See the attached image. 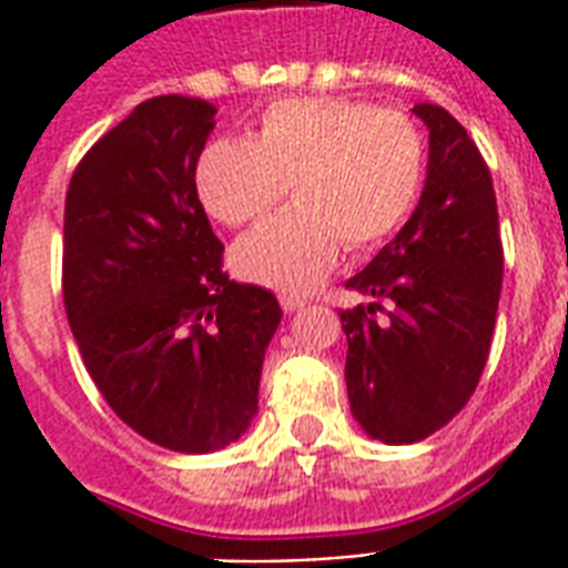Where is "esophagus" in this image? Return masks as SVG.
<instances>
[{
  "label": "esophagus",
  "mask_w": 568,
  "mask_h": 568,
  "mask_svg": "<svg viewBox=\"0 0 568 568\" xmlns=\"http://www.w3.org/2000/svg\"><path fill=\"white\" fill-rule=\"evenodd\" d=\"M280 303H283L285 313H301L303 306H306V301H301V297H294V294H283V297H280Z\"/></svg>",
  "instance_id": "34e87169"
}]
</instances>
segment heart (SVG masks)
<instances>
[{
	"mask_svg": "<svg viewBox=\"0 0 568 568\" xmlns=\"http://www.w3.org/2000/svg\"><path fill=\"white\" fill-rule=\"evenodd\" d=\"M426 140L417 121L342 98L271 103L255 140L223 136L202 151L196 193L226 226L255 223L288 193V211L232 250V267L276 292H310L339 262L393 235L417 205Z\"/></svg>",
	"mask_w": 568,
	"mask_h": 568,
	"instance_id": "1",
	"label": "heart"
}]
</instances>
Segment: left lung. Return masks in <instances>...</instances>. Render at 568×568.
<instances>
[{
  "label": "left lung",
  "mask_w": 568,
  "mask_h": 568,
  "mask_svg": "<svg viewBox=\"0 0 568 568\" xmlns=\"http://www.w3.org/2000/svg\"><path fill=\"white\" fill-rule=\"evenodd\" d=\"M414 115L428 128L419 202L345 283L366 303L339 313L352 414L384 444L428 438L465 408L486 369L504 283L486 160L444 106L417 103Z\"/></svg>",
  "instance_id": "left-lung-1"
}]
</instances>
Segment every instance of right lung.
<instances>
[{
  "instance_id": "obj_1",
  "label": "right lung",
  "mask_w": 568,
  "mask_h": 568,
  "mask_svg": "<svg viewBox=\"0 0 568 568\" xmlns=\"http://www.w3.org/2000/svg\"><path fill=\"white\" fill-rule=\"evenodd\" d=\"M216 106L160 94L94 142L64 199V310L82 363L133 432L216 453L258 414L283 310L223 274L196 193Z\"/></svg>"
}]
</instances>
